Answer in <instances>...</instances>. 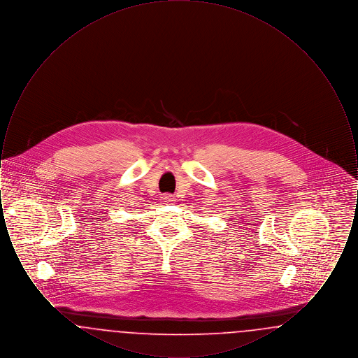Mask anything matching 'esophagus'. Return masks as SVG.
Segmentation results:
<instances>
[{
	"mask_svg": "<svg viewBox=\"0 0 358 358\" xmlns=\"http://www.w3.org/2000/svg\"><path fill=\"white\" fill-rule=\"evenodd\" d=\"M164 203H173V201H176V197L171 194V193H165V194H162V199H161Z\"/></svg>",
	"mask_w": 358,
	"mask_h": 358,
	"instance_id": "34e87169",
	"label": "esophagus"
}]
</instances>
